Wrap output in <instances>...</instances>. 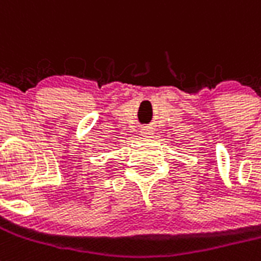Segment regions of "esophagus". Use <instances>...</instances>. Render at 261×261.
<instances>
[{
  "label": "esophagus",
  "instance_id": "34e87169",
  "mask_svg": "<svg viewBox=\"0 0 261 261\" xmlns=\"http://www.w3.org/2000/svg\"><path fill=\"white\" fill-rule=\"evenodd\" d=\"M141 133H143V136H149V135H151V133H152V130H151V129L149 128H144V129H141Z\"/></svg>",
  "mask_w": 261,
  "mask_h": 261
}]
</instances>
